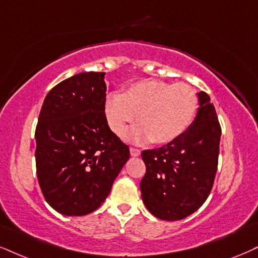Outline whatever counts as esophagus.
Listing matches in <instances>:
<instances>
[{
  "instance_id": "1",
  "label": "esophagus",
  "mask_w": 258,
  "mask_h": 258,
  "mask_svg": "<svg viewBox=\"0 0 258 258\" xmlns=\"http://www.w3.org/2000/svg\"><path fill=\"white\" fill-rule=\"evenodd\" d=\"M130 154H132L133 157H139V155L141 154V151H140V149H138V148L132 147V148H130Z\"/></svg>"
}]
</instances>
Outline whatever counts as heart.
<instances>
[{
    "mask_svg": "<svg viewBox=\"0 0 258 258\" xmlns=\"http://www.w3.org/2000/svg\"><path fill=\"white\" fill-rule=\"evenodd\" d=\"M199 98L185 84L147 79L129 85L123 93H110L105 100V116L110 129L122 136L138 119L135 141L164 145L177 140L195 118Z\"/></svg>",
    "mask_w": 258,
    "mask_h": 258,
    "instance_id": "1",
    "label": "heart"
}]
</instances>
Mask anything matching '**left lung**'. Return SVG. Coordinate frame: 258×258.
Returning <instances> with one entry per match:
<instances>
[{
	"instance_id": "obj_1",
	"label": "left lung",
	"mask_w": 258,
	"mask_h": 258,
	"mask_svg": "<svg viewBox=\"0 0 258 258\" xmlns=\"http://www.w3.org/2000/svg\"><path fill=\"white\" fill-rule=\"evenodd\" d=\"M195 120L182 136L160 148L145 149L142 201L154 217L176 221L189 217L212 191L218 170L221 126L206 92H200Z\"/></svg>"
}]
</instances>
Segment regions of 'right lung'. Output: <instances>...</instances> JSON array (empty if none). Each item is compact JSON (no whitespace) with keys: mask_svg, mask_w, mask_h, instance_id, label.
I'll return each mask as SVG.
<instances>
[{"mask_svg":"<svg viewBox=\"0 0 258 258\" xmlns=\"http://www.w3.org/2000/svg\"><path fill=\"white\" fill-rule=\"evenodd\" d=\"M105 73H80L47 93L36 128V167L55 211L82 217L100 207L130 157L105 116Z\"/></svg>","mask_w":258,"mask_h":258,"instance_id":"add662e5","label":"right lung"}]
</instances>
